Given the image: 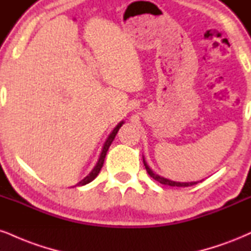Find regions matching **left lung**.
Returning a JSON list of instances; mask_svg holds the SVG:
<instances>
[{"instance_id":"8db88e82","label":"left lung","mask_w":251,"mask_h":251,"mask_svg":"<svg viewBox=\"0 0 251 251\" xmlns=\"http://www.w3.org/2000/svg\"><path fill=\"white\" fill-rule=\"evenodd\" d=\"M144 165H145V168H146L147 173L151 175V177H153V179L156 180L160 183H162V185H167V186H172V187H189V186L195 185V183H198V182H176V181L165 179V177L160 176V175L155 174L154 172L151 170L150 166L146 164V161H145V159H144Z\"/></svg>"}]
</instances>
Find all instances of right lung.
<instances>
[{
  "label": "right lung",
  "instance_id": "1",
  "mask_svg": "<svg viewBox=\"0 0 251 251\" xmlns=\"http://www.w3.org/2000/svg\"><path fill=\"white\" fill-rule=\"evenodd\" d=\"M123 124H124V122L118 124V125L116 126V128H114L113 131H112V133L108 135L107 140L105 141L104 147H102V151H101V153H100V156H99V160H98V162H97V165L95 166V168H93V170L91 171V173L87 175L86 177H84V179L81 180L80 182L78 183L77 186H84V185H86V183L91 182V181H92L93 179H96L97 175L99 174V172H100V170H101L102 165H104V160H105V156H106V153H107V151H108V147H110V145L112 144V141L114 140V138H116L118 131H119V128L122 127Z\"/></svg>",
  "mask_w": 251,
  "mask_h": 251
}]
</instances>
